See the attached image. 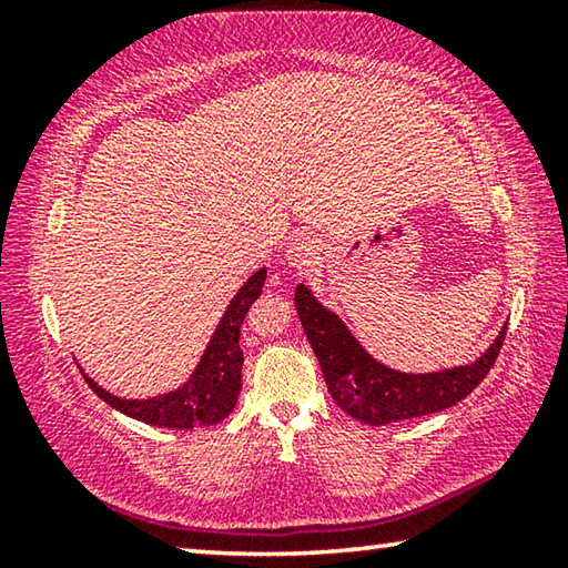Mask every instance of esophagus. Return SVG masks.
Wrapping results in <instances>:
<instances>
[{"instance_id":"34e87169","label":"esophagus","mask_w":568,"mask_h":568,"mask_svg":"<svg viewBox=\"0 0 568 568\" xmlns=\"http://www.w3.org/2000/svg\"><path fill=\"white\" fill-rule=\"evenodd\" d=\"M285 261L293 267H307L321 261V245L313 235H295L293 243L285 250Z\"/></svg>"}]
</instances>
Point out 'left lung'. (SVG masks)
I'll return each instance as SVG.
<instances>
[{
  "mask_svg": "<svg viewBox=\"0 0 568 568\" xmlns=\"http://www.w3.org/2000/svg\"><path fill=\"white\" fill-rule=\"evenodd\" d=\"M295 307L333 400L368 426H386L456 406L486 378L506 338L504 325L491 348L470 365L436 373H400L373 358L338 315L315 301L303 283L295 287Z\"/></svg>",
  "mask_w": 568,
  "mask_h": 568,
  "instance_id": "8db88e82",
  "label": "left lung"
}]
</instances>
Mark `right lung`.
Wrapping results in <instances>:
<instances>
[{
    "instance_id": "obj_1",
    "label": "right lung",
    "mask_w": 568,
    "mask_h": 568,
    "mask_svg": "<svg viewBox=\"0 0 568 568\" xmlns=\"http://www.w3.org/2000/svg\"><path fill=\"white\" fill-rule=\"evenodd\" d=\"M267 271L253 273L247 277V283L240 287L233 301H230L227 311L220 318L217 328L210 338L207 348L200 358L197 368L192 371V376L182 383L178 390L162 393L155 398H120L112 396L110 390L98 386L92 378L84 376L90 383V388L98 396L110 403L114 410L124 413V416L138 418L142 423L160 428H203L215 426L223 418L233 413L237 396H240V371H243V351H240V328L243 321L257 297L263 293Z\"/></svg>"
}]
</instances>
